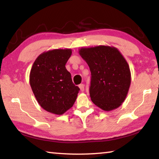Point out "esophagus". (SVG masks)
Listing matches in <instances>:
<instances>
[{
  "label": "esophagus",
  "mask_w": 159,
  "mask_h": 159,
  "mask_svg": "<svg viewBox=\"0 0 159 159\" xmlns=\"http://www.w3.org/2000/svg\"><path fill=\"white\" fill-rule=\"evenodd\" d=\"M79 87L80 89V91H84V85L83 84H81L79 85Z\"/></svg>",
  "instance_id": "34e87169"
}]
</instances>
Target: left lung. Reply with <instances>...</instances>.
I'll return each instance as SVG.
<instances>
[{"mask_svg":"<svg viewBox=\"0 0 159 159\" xmlns=\"http://www.w3.org/2000/svg\"><path fill=\"white\" fill-rule=\"evenodd\" d=\"M80 55L91 73L89 93L93 102L109 111L121 105L131 84L129 66L114 47L98 46L82 48Z\"/></svg>","mask_w":159,"mask_h":159,"instance_id":"8db88e82","label":"left lung"}]
</instances>
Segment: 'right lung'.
<instances>
[{
	"mask_svg": "<svg viewBox=\"0 0 159 159\" xmlns=\"http://www.w3.org/2000/svg\"><path fill=\"white\" fill-rule=\"evenodd\" d=\"M71 54V49L44 52L31 68L30 84L33 93L40 106L54 114L61 115L70 109L80 91L65 66Z\"/></svg>",
	"mask_w": 159,
	"mask_h": 159,
	"instance_id": "1",
	"label": "right lung"
}]
</instances>
